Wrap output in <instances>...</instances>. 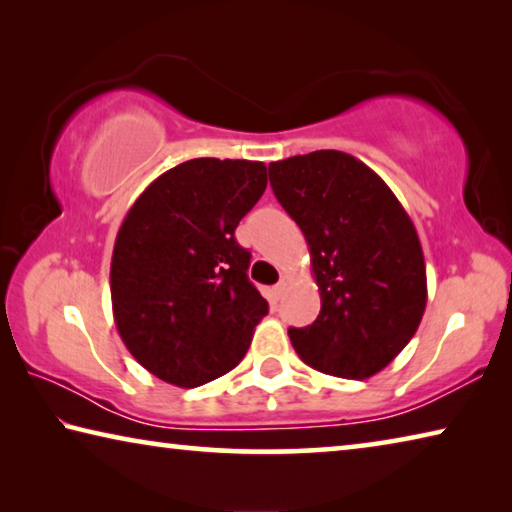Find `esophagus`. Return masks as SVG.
Wrapping results in <instances>:
<instances>
[{
	"instance_id": "obj_1",
	"label": "esophagus",
	"mask_w": 512,
	"mask_h": 512,
	"mask_svg": "<svg viewBox=\"0 0 512 512\" xmlns=\"http://www.w3.org/2000/svg\"><path fill=\"white\" fill-rule=\"evenodd\" d=\"M287 289H289V277H282V280L273 287V298L280 300L284 293H287Z\"/></svg>"
}]
</instances>
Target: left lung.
<instances>
[{"label":"left lung","mask_w":512,"mask_h":512,"mask_svg":"<svg viewBox=\"0 0 512 512\" xmlns=\"http://www.w3.org/2000/svg\"><path fill=\"white\" fill-rule=\"evenodd\" d=\"M271 187L307 239L320 314L291 327L307 366L343 379L384 370L418 329L427 266L411 216L384 180L343 151L268 164Z\"/></svg>","instance_id":"8db88e82"}]
</instances>
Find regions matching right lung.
Masks as SVG:
<instances>
[{"instance_id": "add662e5", "label": "right lung", "mask_w": 512, "mask_h": 512, "mask_svg": "<svg viewBox=\"0 0 512 512\" xmlns=\"http://www.w3.org/2000/svg\"><path fill=\"white\" fill-rule=\"evenodd\" d=\"M264 189V162L187 160L155 178L121 223L112 316L128 352L167 384L196 388L230 372L268 314L235 239Z\"/></svg>"}]
</instances>
